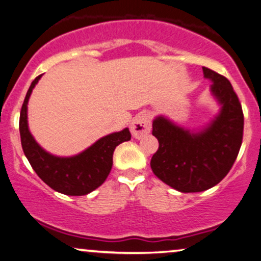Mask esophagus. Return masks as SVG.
Segmentation results:
<instances>
[{
    "label": "esophagus",
    "mask_w": 261,
    "mask_h": 261,
    "mask_svg": "<svg viewBox=\"0 0 261 261\" xmlns=\"http://www.w3.org/2000/svg\"><path fill=\"white\" fill-rule=\"evenodd\" d=\"M151 130V117L146 113H140L133 118L130 123L132 135L135 139H141Z\"/></svg>",
    "instance_id": "obj_1"
}]
</instances>
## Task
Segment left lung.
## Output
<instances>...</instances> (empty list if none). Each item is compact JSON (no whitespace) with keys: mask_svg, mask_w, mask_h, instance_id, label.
Returning a JSON list of instances; mask_svg holds the SVG:
<instances>
[{"mask_svg":"<svg viewBox=\"0 0 261 261\" xmlns=\"http://www.w3.org/2000/svg\"><path fill=\"white\" fill-rule=\"evenodd\" d=\"M221 111L205 129L193 133L164 116L152 123L160 147L151 169L164 184L182 193L202 192L219 184L235 163L243 137V113L230 81L202 67Z\"/></svg>","mask_w":261,"mask_h":261,"instance_id":"obj_1","label":"left lung"}]
</instances>
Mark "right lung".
I'll list each match as a JSON object with an SVG mask.
<instances>
[{"label":"right lung","mask_w":261,"mask_h":261,"mask_svg":"<svg viewBox=\"0 0 261 261\" xmlns=\"http://www.w3.org/2000/svg\"><path fill=\"white\" fill-rule=\"evenodd\" d=\"M32 81L20 111L19 130L21 146L36 174L54 191L66 195H86L107 180L113 167L116 146L130 140L128 128L100 138L92 146L73 157H57L43 150L30 133L27 123V103L32 90L40 79Z\"/></svg>","instance_id":"add662e5"}]
</instances>
